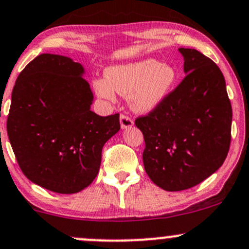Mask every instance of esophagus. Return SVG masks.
Instances as JSON below:
<instances>
[{
	"label": "esophagus",
	"mask_w": 249,
	"mask_h": 249,
	"mask_svg": "<svg viewBox=\"0 0 249 249\" xmlns=\"http://www.w3.org/2000/svg\"><path fill=\"white\" fill-rule=\"evenodd\" d=\"M133 122L130 117L125 116V114H120V126L122 129H129V127H132Z\"/></svg>",
	"instance_id": "esophagus-1"
}]
</instances>
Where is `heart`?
Listing matches in <instances>:
<instances>
[{
	"label": "heart",
	"instance_id": "1",
	"mask_svg": "<svg viewBox=\"0 0 249 249\" xmlns=\"http://www.w3.org/2000/svg\"><path fill=\"white\" fill-rule=\"evenodd\" d=\"M106 80H95L96 94L114 100V91L129 96L130 106L137 113H149L166 100L177 80V71L169 64L154 58L118 64L107 68Z\"/></svg>",
	"mask_w": 249,
	"mask_h": 249
}]
</instances>
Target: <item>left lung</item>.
I'll return each instance as SVG.
<instances>
[{"label": "left lung", "mask_w": 249, "mask_h": 249, "mask_svg": "<svg viewBox=\"0 0 249 249\" xmlns=\"http://www.w3.org/2000/svg\"><path fill=\"white\" fill-rule=\"evenodd\" d=\"M184 80L156 109L136 119L144 136V169L166 191L191 188L213 174L229 151L232 111L223 74L195 49H179Z\"/></svg>", "instance_id": "obj_1"}]
</instances>
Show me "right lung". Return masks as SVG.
Instances as JSON below:
<instances>
[{"label": "right lung", "instance_id": "right-lung-1", "mask_svg": "<svg viewBox=\"0 0 249 249\" xmlns=\"http://www.w3.org/2000/svg\"><path fill=\"white\" fill-rule=\"evenodd\" d=\"M85 68L43 53L20 72L12 93L7 132L21 171L39 186L62 195L93 182L103 146L120 130L119 114L90 109L94 95Z\"/></svg>", "mask_w": 249, "mask_h": 249}]
</instances>
